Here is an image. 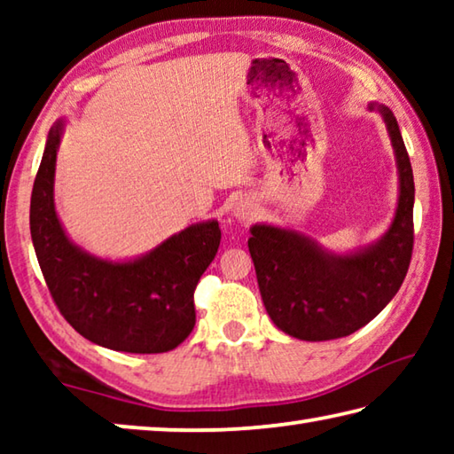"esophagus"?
<instances>
[{
	"label": "esophagus",
	"mask_w": 454,
	"mask_h": 454,
	"mask_svg": "<svg viewBox=\"0 0 454 454\" xmlns=\"http://www.w3.org/2000/svg\"><path fill=\"white\" fill-rule=\"evenodd\" d=\"M234 216L240 218V220H248L252 216V208L248 204H238L234 208Z\"/></svg>",
	"instance_id": "obj_1"
}]
</instances>
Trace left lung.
Returning <instances> with one entry per match:
<instances>
[{"instance_id": "8db88e82", "label": "left lung", "mask_w": 454, "mask_h": 454, "mask_svg": "<svg viewBox=\"0 0 454 454\" xmlns=\"http://www.w3.org/2000/svg\"><path fill=\"white\" fill-rule=\"evenodd\" d=\"M382 114L393 142L401 194L390 228L379 242L348 256H336L294 230L256 224L248 250L268 317L301 340H333L368 325L401 288L409 272L414 226V180L395 114Z\"/></svg>"}]
</instances>
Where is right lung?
Masks as SVG:
<instances>
[{
	"label": "right lung",
	"mask_w": 454,
	"mask_h": 454,
	"mask_svg": "<svg viewBox=\"0 0 454 454\" xmlns=\"http://www.w3.org/2000/svg\"><path fill=\"white\" fill-rule=\"evenodd\" d=\"M61 129V121L50 129L29 206L35 256L53 302L99 347L136 355L176 348L196 325L194 290L218 252V222L192 224L129 262L88 254L66 236L53 206Z\"/></svg>",
	"instance_id": "right-lung-1"
}]
</instances>
